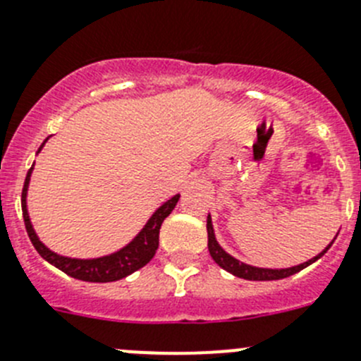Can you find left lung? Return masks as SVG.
<instances>
[{
    "label": "left lung",
    "mask_w": 361,
    "mask_h": 361,
    "mask_svg": "<svg viewBox=\"0 0 361 361\" xmlns=\"http://www.w3.org/2000/svg\"><path fill=\"white\" fill-rule=\"evenodd\" d=\"M207 232H209V252L210 255H212L214 261H216L221 268L226 269L228 274L235 275V277L239 279H246V281H279V279H286V277H290V275L298 274L300 269L307 268V266L313 264L314 261H318V259L322 257L324 253L331 248L334 239H336V237H334L333 241H331L322 252L318 253V255H314L313 259H310V261L302 262V264L291 266V268H259V266H252V264H246V262H241L239 259L232 257L230 253H226L225 250L221 248V245L216 239V233H214V225H212V217H210V214L207 216ZM336 235H338V233H336Z\"/></svg>",
    "instance_id": "left-lung-1"
}]
</instances>
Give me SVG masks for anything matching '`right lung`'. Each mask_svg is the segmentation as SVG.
Here are the masks:
<instances>
[{"label": "right lung", "instance_id": "add662e5", "mask_svg": "<svg viewBox=\"0 0 361 361\" xmlns=\"http://www.w3.org/2000/svg\"><path fill=\"white\" fill-rule=\"evenodd\" d=\"M50 138V136H48ZM47 140L41 144V147L37 149V154L41 152V149L44 147ZM32 171H34V165L28 171L27 178H25V185H23V194H21V207H23V219H25V226H27L28 237H30L32 245L37 250L39 255L44 259V261L50 262L51 266L59 268L61 271H64L66 275L73 279H79V281L86 282H113L120 281V279L128 277L136 269L144 268L158 250V239H160V228L161 223H164L165 217L173 212L174 207H176L178 200H180V194L173 196L171 200L165 201L161 207H158L152 216L149 217L147 223L144 225V228L133 237L131 241L124 246V248L116 250V252L109 253V255H102V257H93V259H75V257H66V255H61V253H55L44 245L39 235L35 233L34 225L30 221V214H28L27 207V196H28V185H30V176Z\"/></svg>", "mask_w": 361, "mask_h": 361}]
</instances>
